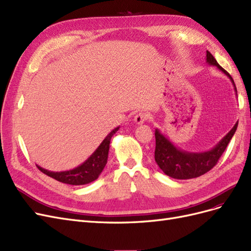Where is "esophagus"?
Listing matches in <instances>:
<instances>
[{"label": "esophagus", "mask_w": 251, "mask_h": 251, "mask_svg": "<svg viewBox=\"0 0 251 251\" xmlns=\"http://www.w3.org/2000/svg\"><path fill=\"white\" fill-rule=\"evenodd\" d=\"M148 118H149L148 113L140 112L138 114H136L135 117H134V121H135L136 125H142L143 123H146Z\"/></svg>", "instance_id": "obj_1"}]
</instances>
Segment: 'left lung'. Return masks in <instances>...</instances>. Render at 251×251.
<instances>
[{"mask_svg":"<svg viewBox=\"0 0 251 251\" xmlns=\"http://www.w3.org/2000/svg\"><path fill=\"white\" fill-rule=\"evenodd\" d=\"M206 63L209 66L217 67L220 71H222L230 79L234 88L235 95L238 96L237 88H235L232 77L218 64L216 58L208 51H206ZM237 127L238 121L214 148L204 151H187L182 150L175 146L165 135L160 132V130L156 128L155 161L165 175L174 179L187 180L202 176L216 165L219 158L222 156L226 147L228 146Z\"/></svg>","mask_w":251,"mask_h":251,"instance_id":"8db88e82","label":"left lung"}]
</instances>
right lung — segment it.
<instances>
[{
    "mask_svg": "<svg viewBox=\"0 0 251 251\" xmlns=\"http://www.w3.org/2000/svg\"><path fill=\"white\" fill-rule=\"evenodd\" d=\"M119 127L120 126H117L113 131H111L107 135V137L100 144V147L94 151V153L85 162H82L80 165L76 166L73 170L51 172L46 169H43L40 165L36 164L37 169L44 174H46L47 176L66 184L83 185L90 183V182H93L98 178V176H100L102 170L104 169L105 164H107L111 138L119 130Z\"/></svg>",
    "mask_w": 251,
    "mask_h": 251,
    "instance_id": "add662e5",
    "label": "right lung"
}]
</instances>
